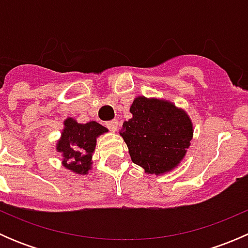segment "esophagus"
I'll return each mask as SVG.
<instances>
[{"instance_id": "1", "label": "esophagus", "mask_w": 248, "mask_h": 248, "mask_svg": "<svg viewBox=\"0 0 248 248\" xmlns=\"http://www.w3.org/2000/svg\"><path fill=\"white\" fill-rule=\"evenodd\" d=\"M107 127H108L111 132H116L117 128H119V121H117V120H111V121H108L107 122Z\"/></svg>"}]
</instances>
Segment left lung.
Here are the masks:
<instances>
[{
  "instance_id": "obj_1",
  "label": "left lung",
  "mask_w": 248,
  "mask_h": 248,
  "mask_svg": "<svg viewBox=\"0 0 248 248\" xmlns=\"http://www.w3.org/2000/svg\"><path fill=\"white\" fill-rule=\"evenodd\" d=\"M132 117L124 121L120 136L133 163L146 174L163 175L182 162L193 138L191 117L163 98L138 96L129 107Z\"/></svg>"
}]
</instances>
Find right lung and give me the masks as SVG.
Instances as JSON below:
<instances>
[{"mask_svg": "<svg viewBox=\"0 0 248 248\" xmlns=\"http://www.w3.org/2000/svg\"><path fill=\"white\" fill-rule=\"evenodd\" d=\"M108 128L96 121L79 124L73 117L63 121L61 137L56 142V151L62 156V166L78 175H87L92 169V155L97 138Z\"/></svg>", "mask_w": 248, "mask_h": 248, "instance_id": "right-lung-1", "label": "right lung"}]
</instances>
